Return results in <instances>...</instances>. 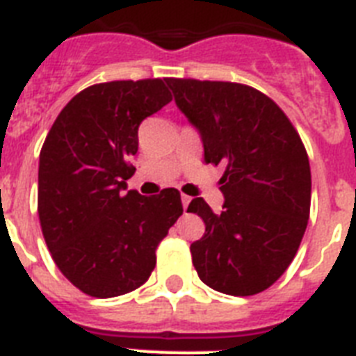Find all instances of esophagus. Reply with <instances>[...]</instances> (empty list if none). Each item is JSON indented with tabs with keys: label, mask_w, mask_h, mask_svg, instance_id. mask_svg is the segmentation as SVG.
I'll use <instances>...</instances> for the list:
<instances>
[{
	"label": "esophagus",
	"mask_w": 356,
	"mask_h": 356,
	"mask_svg": "<svg viewBox=\"0 0 356 356\" xmlns=\"http://www.w3.org/2000/svg\"><path fill=\"white\" fill-rule=\"evenodd\" d=\"M181 204H184V209H187V207H189V204H191V196L181 195Z\"/></svg>",
	"instance_id": "esophagus-1"
}]
</instances>
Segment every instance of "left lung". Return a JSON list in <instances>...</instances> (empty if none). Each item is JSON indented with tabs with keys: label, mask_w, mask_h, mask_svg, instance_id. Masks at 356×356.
Returning a JSON list of instances; mask_svg holds the SVG:
<instances>
[{
	"label": "left lung",
	"mask_w": 356,
	"mask_h": 356,
	"mask_svg": "<svg viewBox=\"0 0 356 356\" xmlns=\"http://www.w3.org/2000/svg\"><path fill=\"white\" fill-rule=\"evenodd\" d=\"M175 102L200 131L204 161L224 167V211L204 198L187 213L205 224L191 243L200 280L251 296L271 287L300 248L311 207L309 158L286 113L260 90L233 81L167 78Z\"/></svg>",
	"instance_id": "obj_1"
}]
</instances>
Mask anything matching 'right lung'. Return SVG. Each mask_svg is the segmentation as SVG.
<instances>
[{"instance_id":"add662e5","label":"right lung","mask_w":356,"mask_h":356,"mask_svg":"<svg viewBox=\"0 0 356 356\" xmlns=\"http://www.w3.org/2000/svg\"><path fill=\"white\" fill-rule=\"evenodd\" d=\"M172 99L163 79L90 85L63 107L40 152L38 214L63 277L94 298L134 291L181 216L178 189L127 191L140 123Z\"/></svg>"}]
</instances>
